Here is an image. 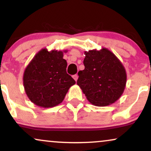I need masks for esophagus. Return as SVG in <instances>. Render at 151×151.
<instances>
[{
  "label": "esophagus",
  "mask_w": 151,
  "mask_h": 151,
  "mask_svg": "<svg viewBox=\"0 0 151 151\" xmlns=\"http://www.w3.org/2000/svg\"><path fill=\"white\" fill-rule=\"evenodd\" d=\"M73 78L74 80H75V81L76 82L78 80V76L77 75V74H76V75L73 76Z\"/></svg>",
  "instance_id": "1"
}]
</instances>
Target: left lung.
Returning <instances> with one entry per match:
<instances>
[{
	"instance_id": "left-lung-1",
	"label": "left lung",
	"mask_w": 151,
	"mask_h": 151,
	"mask_svg": "<svg viewBox=\"0 0 151 151\" xmlns=\"http://www.w3.org/2000/svg\"><path fill=\"white\" fill-rule=\"evenodd\" d=\"M84 55V69L78 72L77 84L93 105L106 106L115 103L127 84V72L122 63L105 47L85 51Z\"/></svg>"
}]
</instances>
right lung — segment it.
Instances as JSON below:
<instances>
[{
  "mask_svg": "<svg viewBox=\"0 0 151 151\" xmlns=\"http://www.w3.org/2000/svg\"><path fill=\"white\" fill-rule=\"evenodd\" d=\"M68 50L38 51L23 73L24 91L31 102L42 108H52L63 102L75 80L67 73V63L63 59Z\"/></svg>",
  "mask_w": 151,
  "mask_h": 151,
  "instance_id": "add662e5",
  "label": "right lung"
}]
</instances>
